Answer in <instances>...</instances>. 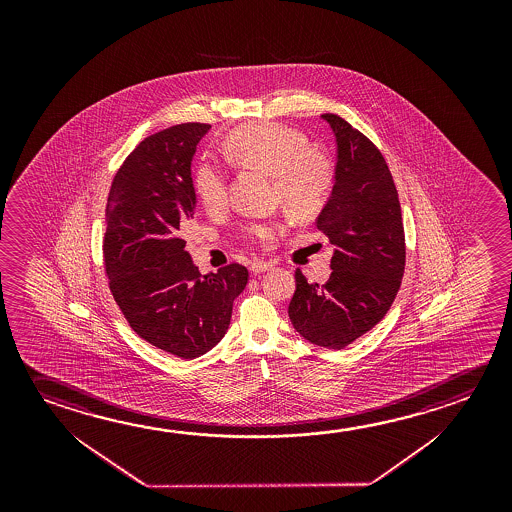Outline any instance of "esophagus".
Wrapping results in <instances>:
<instances>
[{
	"mask_svg": "<svg viewBox=\"0 0 512 512\" xmlns=\"http://www.w3.org/2000/svg\"><path fill=\"white\" fill-rule=\"evenodd\" d=\"M273 268V262H268V260H253L252 266H250V269H252V273H255V275H260V273H264V271H269V269Z\"/></svg>",
	"mask_w": 512,
	"mask_h": 512,
	"instance_id": "34e87169",
	"label": "esophagus"
}]
</instances>
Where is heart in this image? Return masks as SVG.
I'll use <instances>...</instances> for the list:
<instances>
[{"label":"heart","instance_id":"heart-1","mask_svg":"<svg viewBox=\"0 0 512 512\" xmlns=\"http://www.w3.org/2000/svg\"><path fill=\"white\" fill-rule=\"evenodd\" d=\"M228 159L237 166L275 178L278 198L294 216L318 212L332 189V169L327 159L310 150L305 135L277 123L241 126L228 135ZM194 189L209 212L225 209L228 202L227 173L218 164L202 162L194 173ZM280 232L277 223H253L246 234L268 243Z\"/></svg>","mask_w":512,"mask_h":512}]
</instances>
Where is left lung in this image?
<instances>
[{
    "label": "left lung",
    "mask_w": 512,
    "mask_h": 512,
    "mask_svg": "<svg viewBox=\"0 0 512 512\" xmlns=\"http://www.w3.org/2000/svg\"><path fill=\"white\" fill-rule=\"evenodd\" d=\"M334 187L316 225L334 244L330 278L309 284L296 269L289 303L294 330L309 343L343 350L386 316L402 284L405 235L393 176L377 146L336 114Z\"/></svg>",
    "instance_id": "8db88e82"
}]
</instances>
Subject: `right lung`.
<instances>
[{"label": "right lung", "mask_w": 512, "mask_h": 512, "mask_svg": "<svg viewBox=\"0 0 512 512\" xmlns=\"http://www.w3.org/2000/svg\"><path fill=\"white\" fill-rule=\"evenodd\" d=\"M209 130L184 123L137 144L114 176L105 212V268L128 325L189 361L225 337L248 284L241 264L202 275L185 252L182 234L196 205L191 162Z\"/></svg>", "instance_id": "obj_1"}]
</instances>
